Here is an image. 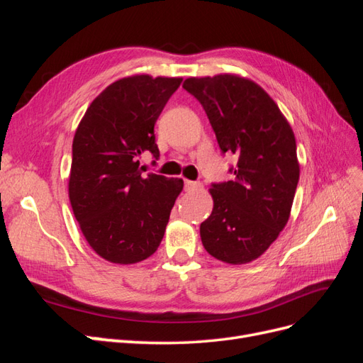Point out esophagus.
<instances>
[{"mask_svg":"<svg viewBox=\"0 0 363 363\" xmlns=\"http://www.w3.org/2000/svg\"><path fill=\"white\" fill-rule=\"evenodd\" d=\"M184 188L188 191H195L201 188L200 182H194V180H184Z\"/></svg>","mask_w":363,"mask_h":363,"instance_id":"esophagus-1","label":"esophagus"}]
</instances>
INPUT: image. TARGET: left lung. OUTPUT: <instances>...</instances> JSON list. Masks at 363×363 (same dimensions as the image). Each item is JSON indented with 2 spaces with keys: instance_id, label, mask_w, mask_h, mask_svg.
Here are the masks:
<instances>
[{
  "instance_id": "1",
  "label": "left lung",
  "mask_w": 363,
  "mask_h": 363,
  "mask_svg": "<svg viewBox=\"0 0 363 363\" xmlns=\"http://www.w3.org/2000/svg\"><path fill=\"white\" fill-rule=\"evenodd\" d=\"M203 106L233 180L212 183L213 211L200 225L208 255L232 265L257 259L286 225L300 167L295 136L272 98L232 74L184 80Z\"/></svg>"
}]
</instances>
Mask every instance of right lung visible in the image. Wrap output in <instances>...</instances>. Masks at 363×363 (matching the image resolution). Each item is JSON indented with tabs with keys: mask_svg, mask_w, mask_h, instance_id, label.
Listing matches in <instances>:
<instances>
[{
	"mask_svg": "<svg viewBox=\"0 0 363 363\" xmlns=\"http://www.w3.org/2000/svg\"><path fill=\"white\" fill-rule=\"evenodd\" d=\"M182 79L133 75L98 95L75 131L69 200L87 242L103 259L130 265L162 242L182 179L148 172L139 156L159 159L155 125ZM145 171V169H144Z\"/></svg>",
	"mask_w": 363,
	"mask_h": 363,
	"instance_id": "obj_1",
	"label": "right lung"
}]
</instances>
